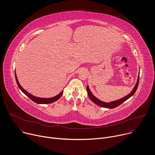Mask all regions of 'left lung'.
<instances>
[{
  "label": "left lung",
  "instance_id": "left-lung-1",
  "mask_svg": "<svg viewBox=\"0 0 155 155\" xmlns=\"http://www.w3.org/2000/svg\"><path fill=\"white\" fill-rule=\"evenodd\" d=\"M139 77H140V74H139V76H138V79H137V83L135 85L134 88L133 89V90L132 91V92L128 94L127 95H126V97L121 98V99H119L117 100L114 101H111L109 103H107V102H104V101H102L101 100H100L99 99H98L97 98H96L91 92L89 86L87 85V94L88 95L89 97V98H91V100L95 103V104H97V105L101 107H104V108H114L117 107H118L119 105H120L121 104H122L123 102H124L125 101H126L127 99H129L130 97H131L136 92L137 87H138V85H139Z\"/></svg>",
  "mask_w": 155,
  "mask_h": 155
}]
</instances>
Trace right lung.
Instances as JSON below:
<instances>
[{"mask_svg": "<svg viewBox=\"0 0 155 155\" xmlns=\"http://www.w3.org/2000/svg\"><path fill=\"white\" fill-rule=\"evenodd\" d=\"M15 79H16V83H17V85H18V87L20 88V89L26 95L28 96L31 100H32L33 101H34L35 103H36V104H51V103H53L57 100H58L60 97L61 96L63 92V91H62L59 94H58L57 96L54 97H51V98H39V97H35L34 96L30 94H29L28 92H26L21 86V85L20 84L18 81V79H17V77H16V73H15Z\"/></svg>", "mask_w": 155, "mask_h": 155, "instance_id": "obj_1", "label": "right lung"}]
</instances>
